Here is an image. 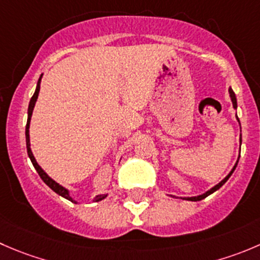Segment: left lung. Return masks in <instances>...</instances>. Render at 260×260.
Wrapping results in <instances>:
<instances>
[{
  "label": "left lung",
  "mask_w": 260,
  "mask_h": 260,
  "mask_svg": "<svg viewBox=\"0 0 260 260\" xmlns=\"http://www.w3.org/2000/svg\"><path fill=\"white\" fill-rule=\"evenodd\" d=\"M229 94H230V98H231V102H233V107H234V108H235V109H236V108H238V102H236V96H235V92H234V91H233V89H231V87H230V89H229ZM236 119H238V120H239L238 115H236ZM239 123H240V122H239ZM240 145H241V136H240ZM238 161H239V160H238ZM238 161H236V164H235V166H234V168H233V170H231V171H230V173H229V175H228V176H226V178H225V179H223V180H221V181H220V183H218V184H217V185H215V186H213V188H211V189H210V190H207V191H206V193L201 194V196H197V197H185V198H183V200H186V201H193V202H197V201H201V200H203V198L208 197V196H210V194H212V193H213V191H216V190H217V189H220V188H221V186H222V185H223V184H225V183H226V181H228V180H229V178H230V176H231V174H233V173H234V170H235V169H236V165H238Z\"/></svg>",
  "instance_id": "8db88e82"
}]
</instances>
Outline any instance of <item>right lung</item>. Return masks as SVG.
<instances>
[{
	"mask_svg": "<svg viewBox=\"0 0 260 260\" xmlns=\"http://www.w3.org/2000/svg\"><path fill=\"white\" fill-rule=\"evenodd\" d=\"M42 76L43 75H40L39 80H38V84H37V89H35V92L34 95L31 96V99H30V103H29V108H27V123H26V128H25V137H26V150H27V155H29L30 160H31L32 165H34L35 170L38 171V174H39V176L42 178V180L44 181L45 184H47L48 186H49L52 190H54L55 193L59 194L60 197L66 198V200L71 201V202L74 203H77L76 201L74 200V198L70 196V191L69 189H66L64 186L59 185V184L57 183V181L53 180L50 176H48V174L45 173L44 170H43L42 168H40L39 165H38L37 160H35L34 155H32L31 152V148H30V136H29V127H30V119H31V115H32V109H34L35 107V103H37V99H38V95H39V90H40V81H42ZM108 194H100V196H96V197L94 198L95 202H99V201L104 200L105 197H107Z\"/></svg>",
	"mask_w": 260,
	"mask_h": 260,
	"instance_id": "right-lung-1",
	"label": "right lung"
}]
</instances>
